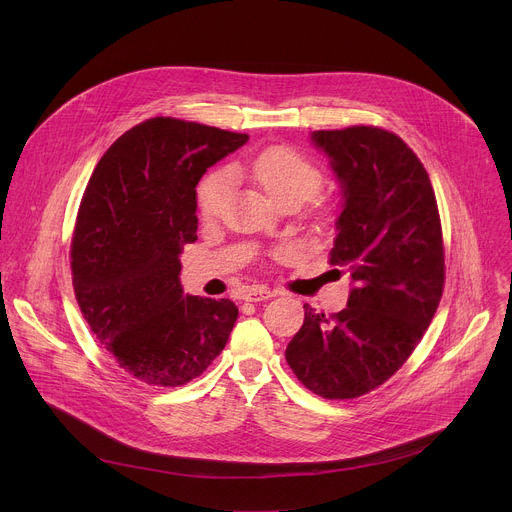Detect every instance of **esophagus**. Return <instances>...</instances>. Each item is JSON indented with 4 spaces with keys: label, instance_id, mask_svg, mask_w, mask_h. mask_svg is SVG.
Returning a JSON list of instances; mask_svg holds the SVG:
<instances>
[{
    "label": "esophagus",
    "instance_id": "esophagus-1",
    "mask_svg": "<svg viewBox=\"0 0 512 512\" xmlns=\"http://www.w3.org/2000/svg\"><path fill=\"white\" fill-rule=\"evenodd\" d=\"M273 296L275 294H273L271 289H267V287H249V289H245L243 300H247V302H265V300H269Z\"/></svg>",
    "mask_w": 512,
    "mask_h": 512
}]
</instances>
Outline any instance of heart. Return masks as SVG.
<instances>
[{"instance_id":"b5f03b06","label":"heart","mask_w":512,"mask_h":512,"mask_svg":"<svg viewBox=\"0 0 512 512\" xmlns=\"http://www.w3.org/2000/svg\"><path fill=\"white\" fill-rule=\"evenodd\" d=\"M269 194L273 202L296 200L306 202L322 186L320 170L287 148H269L259 154L249 168H245ZM229 194V178L225 174H214L198 190L200 214L206 221L216 218L223 210Z\"/></svg>"}]
</instances>
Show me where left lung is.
<instances>
[{"label":"left lung","instance_id":"left-lung-1","mask_svg":"<svg viewBox=\"0 0 512 512\" xmlns=\"http://www.w3.org/2000/svg\"><path fill=\"white\" fill-rule=\"evenodd\" d=\"M340 186L330 265L350 275L334 316L308 304L285 348L296 377L326 399H354L393 377L444 291V245L429 176L407 143L379 127L314 131Z\"/></svg>","mask_w":512,"mask_h":512}]
</instances>
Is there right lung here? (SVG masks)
I'll return each mask as SVG.
<instances>
[{
    "instance_id": "1",
    "label": "right lung",
    "mask_w": 512,
    "mask_h": 512,
    "mask_svg": "<svg viewBox=\"0 0 512 512\" xmlns=\"http://www.w3.org/2000/svg\"><path fill=\"white\" fill-rule=\"evenodd\" d=\"M245 133L156 117L123 133L97 164L72 237V285L93 334L131 377L178 387L221 354L231 300L184 294L180 253L194 243L196 186Z\"/></svg>"
}]
</instances>
